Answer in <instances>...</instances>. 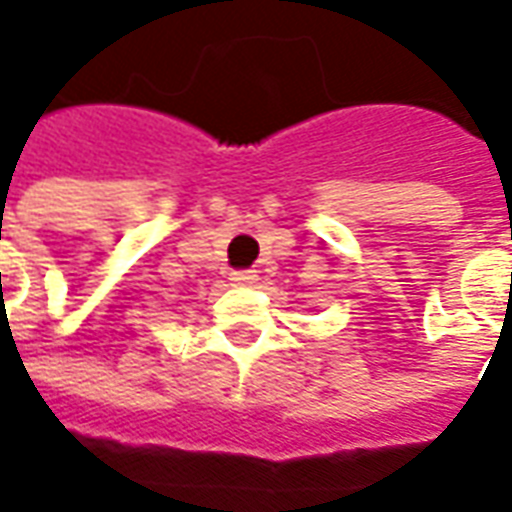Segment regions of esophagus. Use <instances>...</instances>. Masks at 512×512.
I'll use <instances>...</instances> for the list:
<instances>
[{"label": "esophagus", "mask_w": 512, "mask_h": 512, "mask_svg": "<svg viewBox=\"0 0 512 512\" xmlns=\"http://www.w3.org/2000/svg\"><path fill=\"white\" fill-rule=\"evenodd\" d=\"M230 282H233V285H255L257 274L255 271H233V274H230Z\"/></svg>", "instance_id": "esophagus-1"}]
</instances>
